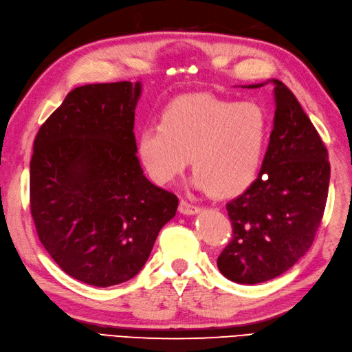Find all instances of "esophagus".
<instances>
[{
	"mask_svg": "<svg viewBox=\"0 0 352 352\" xmlns=\"http://www.w3.org/2000/svg\"><path fill=\"white\" fill-rule=\"evenodd\" d=\"M179 212L184 214V215H195L197 212H201V208L199 206H196L193 204H188L187 201H182L179 202Z\"/></svg>",
	"mask_w": 352,
	"mask_h": 352,
	"instance_id": "1",
	"label": "esophagus"
}]
</instances>
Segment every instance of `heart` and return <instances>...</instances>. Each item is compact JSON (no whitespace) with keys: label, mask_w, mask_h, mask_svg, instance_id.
I'll return each instance as SVG.
<instances>
[{"label":"heart","mask_w":352,"mask_h":352,"mask_svg":"<svg viewBox=\"0 0 352 352\" xmlns=\"http://www.w3.org/2000/svg\"><path fill=\"white\" fill-rule=\"evenodd\" d=\"M269 141L270 119L262 105L192 94L173 99L160 122L141 126L137 155L159 186L173 183L190 159L192 186L229 197L256 182Z\"/></svg>","instance_id":"1"}]
</instances>
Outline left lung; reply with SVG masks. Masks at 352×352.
Here are the masks:
<instances>
[{
  "mask_svg": "<svg viewBox=\"0 0 352 352\" xmlns=\"http://www.w3.org/2000/svg\"><path fill=\"white\" fill-rule=\"evenodd\" d=\"M272 83L274 129L256 182L226 205L233 238L217 258L220 272L238 284H258L284 274L312 245L326 208L327 148L293 92Z\"/></svg>",
  "mask_w": 352,
  "mask_h": 352,
  "instance_id": "1",
  "label": "left lung"
}]
</instances>
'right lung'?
Segmentation results:
<instances>
[{
	"label": "right lung",
	"mask_w": 352,
	"mask_h": 352,
	"mask_svg": "<svg viewBox=\"0 0 352 352\" xmlns=\"http://www.w3.org/2000/svg\"><path fill=\"white\" fill-rule=\"evenodd\" d=\"M141 82L76 87L34 141L30 193L38 238L85 284L129 281L146 265L178 197L148 182L137 157Z\"/></svg>",
	"instance_id": "obj_1"
}]
</instances>
